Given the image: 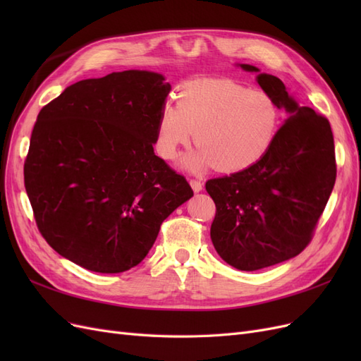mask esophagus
I'll return each instance as SVG.
<instances>
[{"mask_svg":"<svg viewBox=\"0 0 361 361\" xmlns=\"http://www.w3.org/2000/svg\"><path fill=\"white\" fill-rule=\"evenodd\" d=\"M190 185H191V188L194 190V192H200L203 190V182L199 180V179H191Z\"/></svg>","mask_w":361,"mask_h":361,"instance_id":"obj_1","label":"esophagus"}]
</instances>
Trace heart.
<instances>
[{
	"label": "heart",
	"mask_w": 361,
	"mask_h": 361,
	"mask_svg": "<svg viewBox=\"0 0 361 361\" xmlns=\"http://www.w3.org/2000/svg\"><path fill=\"white\" fill-rule=\"evenodd\" d=\"M281 113L274 97L264 90L231 80H197L183 84L176 106L162 105L155 149L173 159L192 138L200 150L185 157L183 166L200 170L241 171L256 164L274 143Z\"/></svg>",
	"instance_id": "1"
}]
</instances>
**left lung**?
<instances>
[{
  "instance_id": "1",
  "label": "left lung",
  "mask_w": 361,
  "mask_h": 361,
  "mask_svg": "<svg viewBox=\"0 0 361 361\" xmlns=\"http://www.w3.org/2000/svg\"><path fill=\"white\" fill-rule=\"evenodd\" d=\"M248 72H259L241 64ZM262 90L289 117L253 166L206 182L216 212L211 239L224 262L241 271L272 267L300 255L313 238L336 182L329 118L300 106L277 76L259 73Z\"/></svg>"
}]
</instances>
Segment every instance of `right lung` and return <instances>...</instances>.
Here are the masks:
<instances>
[{
	"instance_id": "1",
	"label": "right lung",
	"mask_w": 361,
	"mask_h": 361,
	"mask_svg": "<svg viewBox=\"0 0 361 361\" xmlns=\"http://www.w3.org/2000/svg\"><path fill=\"white\" fill-rule=\"evenodd\" d=\"M170 90L155 72H113L69 85L40 110L25 190L39 232L73 264L102 274L137 267L162 221L192 197L154 152Z\"/></svg>"
}]
</instances>
